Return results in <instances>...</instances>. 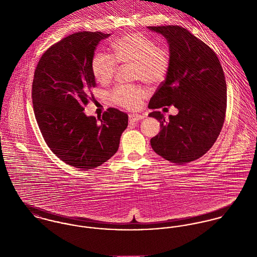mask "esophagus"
Returning a JSON list of instances; mask_svg holds the SVG:
<instances>
[{
  "mask_svg": "<svg viewBox=\"0 0 257 257\" xmlns=\"http://www.w3.org/2000/svg\"><path fill=\"white\" fill-rule=\"evenodd\" d=\"M145 117V115H142V114H135V113H131L128 115V120L130 122H136V121H139L141 119H143Z\"/></svg>",
  "mask_w": 257,
  "mask_h": 257,
  "instance_id": "1",
  "label": "esophagus"
}]
</instances>
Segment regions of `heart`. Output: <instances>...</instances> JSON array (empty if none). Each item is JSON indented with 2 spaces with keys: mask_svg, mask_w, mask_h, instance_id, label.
<instances>
[{
  "mask_svg": "<svg viewBox=\"0 0 257 257\" xmlns=\"http://www.w3.org/2000/svg\"><path fill=\"white\" fill-rule=\"evenodd\" d=\"M112 55L98 51L91 60V71L97 82L108 84L117 71V63L134 65V79L151 86L161 84L171 66V53L166 45L142 33H130L116 38ZM147 97L146 90L137 85H118L110 92L111 101L124 109L138 110Z\"/></svg>",
  "mask_w": 257,
  "mask_h": 257,
  "instance_id": "1",
  "label": "heart"
}]
</instances>
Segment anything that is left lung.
Masks as SVG:
<instances>
[{"label":"left lung","instance_id":"obj_1","mask_svg":"<svg viewBox=\"0 0 257 257\" xmlns=\"http://www.w3.org/2000/svg\"><path fill=\"white\" fill-rule=\"evenodd\" d=\"M167 39L171 66L150 99L152 110L174 105L179 112L166 121L158 110L148 115L160 121V132L150 140L164 159L184 164L202 157L216 143L226 110V84L216 53L179 26L148 27ZM167 109V108H164Z\"/></svg>","mask_w":257,"mask_h":257}]
</instances>
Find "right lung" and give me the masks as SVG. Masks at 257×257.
Wrapping results in <instances>:
<instances>
[{
    "instance_id": "obj_1",
    "label": "right lung",
    "mask_w": 257,
    "mask_h": 257,
    "mask_svg": "<svg viewBox=\"0 0 257 257\" xmlns=\"http://www.w3.org/2000/svg\"><path fill=\"white\" fill-rule=\"evenodd\" d=\"M109 36L79 32L62 38L42 54L33 82L35 115L46 145L63 162L83 170L109 160L127 126V114L117 109L109 108L98 118L83 111L97 86L91 71L94 50Z\"/></svg>"
}]
</instances>
